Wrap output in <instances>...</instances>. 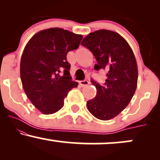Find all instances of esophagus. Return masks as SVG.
Segmentation results:
<instances>
[{"instance_id":"1","label":"esophagus","mask_w":160,"mask_h":160,"mask_svg":"<svg viewBox=\"0 0 160 160\" xmlns=\"http://www.w3.org/2000/svg\"><path fill=\"white\" fill-rule=\"evenodd\" d=\"M79 83H80V85L81 87H84V86H86L89 85V82L87 80H82V81H80Z\"/></svg>"}]
</instances>
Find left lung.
<instances>
[{
  "instance_id": "8db88e82",
  "label": "left lung",
  "mask_w": 160,
  "mask_h": 160,
  "mask_svg": "<svg viewBox=\"0 0 160 160\" xmlns=\"http://www.w3.org/2000/svg\"><path fill=\"white\" fill-rule=\"evenodd\" d=\"M81 44L94 55L97 61L95 70L104 69L107 72L104 85L91 80L97 93L86 106L98 120H111L127 107L136 90L138 66L135 55L120 34L104 29L89 33Z\"/></svg>"
}]
</instances>
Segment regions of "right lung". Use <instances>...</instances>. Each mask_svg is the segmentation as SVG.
<instances>
[{
  "label": "right lung",
  "instance_id": "1",
  "mask_svg": "<svg viewBox=\"0 0 160 160\" xmlns=\"http://www.w3.org/2000/svg\"><path fill=\"white\" fill-rule=\"evenodd\" d=\"M82 39L81 34L51 28L37 33L25 46L20 62L22 83L28 98L43 114L59 111L68 92L78 86L71 80L66 56Z\"/></svg>",
  "mask_w": 160,
  "mask_h": 160
}]
</instances>
